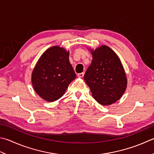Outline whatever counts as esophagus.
Instances as JSON below:
<instances>
[{
	"mask_svg": "<svg viewBox=\"0 0 154 154\" xmlns=\"http://www.w3.org/2000/svg\"><path fill=\"white\" fill-rule=\"evenodd\" d=\"M84 74H85V73H84V72H82V73L78 74V76L80 77V78H82L84 76Z\"/></svg>",
	"mask_w": 154,
	"mask_h": 154,
	"instance_id": "1",
	"label": "esophagus"
}]
</instances>
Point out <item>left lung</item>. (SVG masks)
<instances>
[{
  "mask_svg": "<svg viewBox=\"0 0 154 154\" xmlns=\"http://www.w3.org/2000/svg\"><path fill=\"white\" fill-rule=\"evenodd\" d=\"M91 52L92 63L84 78L98 103L111 104L122 97L127 87L122 63L108 46L103 45Z\"/></svg>",
  "mask_w": 154,
  "mask_h": 154,
  "instance_id": "left-lung-1",
  "label": "left lung"
}]
</instances>
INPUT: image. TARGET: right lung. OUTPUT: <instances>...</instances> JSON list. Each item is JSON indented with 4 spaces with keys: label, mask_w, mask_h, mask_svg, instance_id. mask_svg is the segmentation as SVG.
<instances>
[{
    "label": "right lung",
    "mask_w": 154,
    "mask_h": 154,
    "mask_svg": "<svg viewBox=\"0 0 154 154\" xmlns=\"http://www.w3.org/2000/svg\"><path fill=\"white\" fill-rule=\"evenodd\" d=\"M76 77L69 61V52L54 46L40 57L32 73L31 80L37 94L44 100L53 102L62 97Z\"/></svg>",
    "instance_id": "obj_1"
}]
</instances>
